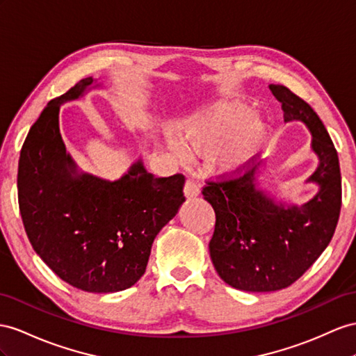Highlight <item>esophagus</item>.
<instances>
[{"mask_svg": "<svg viewBox=\"0 0 356 356\" xmlns=\"http://www.w3.org/2000/svg\"><path fill=\"white\" fill-rule=\"evenodd\" d=\"M184 193L188 198H193V197H197L200 194V186L195 184L194 180L188 179L186 184H185V188H184Z\"/></svg>", "mask_w": 356, "mask_h": 356, "instance_id": "1", "label": "esophagus"}]
</instances>
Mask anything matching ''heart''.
<instances>
[{
    "mask_svg": "<svg viewBox=\"0 0 356 356\" xmlns=\"http://www.w3.org/2000/svg\"><path fill=\"white\" fill-rule=\"evenodd\" d=\"M252 108L239 100H218L198 108L177 126L179 143L170 138L179 158L209 153L211 167L233 176L250 165L266 138V124L252 117Z\"/></svg>",
    "mask_w": 356,
    "mask_h": 356,
    "instance_id": "b5f03b06",
    "label": "heart"
}]
</instances>
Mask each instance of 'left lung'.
Instances as JSON below:
<instances>
[{
	"label": "left lung",
	"instance_id": "8db88e82",
	"mask_svg": "<svg viewBox=\"0 0 356 356\" xmlns=\"http://www.w3.org/2000/svg\"><path fill=\"white\" fill-rule=\"evenodd\" d=\"M284 122H302L313 136L318 165L308 184L318 193L302 206L275 202L259 188V167L230 180L207 181L206 202L216 222L209 251L227 284L245 291L286 289L304 275L330 245L341 209L339 154L321 118L284 86H269Z\"/></svg>",
	"mask_w": 356,
	"mask_h": 356
}]
</instances>
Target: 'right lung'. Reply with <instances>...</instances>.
<instances>
[{"label":"right lung","instance_id":"add662e5","mask_svg":"<svg viewBox=\"0 0 356 356\" xmlns=\"http://www.w3.org/2000/svg\"><path fill=\"white\" fill-rule=\"evenodd\" d=\"M91 87H99L93 78L81 79L31 126L17 167V198L34 251L63 281L114 293L144 275L154 238L185 202V177H154L141 159L114 181L79 171L63 143L58 113Z\"/></svg>","mask_w":356,"mask_h":356}]
</instances>
